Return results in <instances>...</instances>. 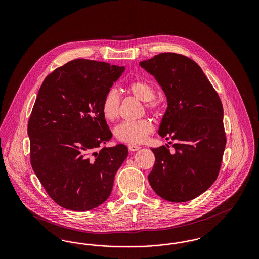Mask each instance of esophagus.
<instances>
[{
	"instance_id": "esophagus-1",
	"label": "esophagus",
	"mask_w": 259,
	"mask_h": 259,
	"mask_svg": "<svg viewBox=\"0 0 259 259\" xmlns=\"http://www.w3.org/2000/svg\"><path fill=\"white\" fill-rule=\"evenodd\" d=\"M128 148H129L130 151H137V150H139V149L141 148V147L138 146V145H136V144H130V145L128 146Z\"/></svg>"
}]
</instances>
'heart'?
<instances>
[{
    "label": "heart",
    "instance_id": "b5f03b06",
    "mask_svg": "<svg viewBox=\"0 0 259 259\" xmlns=\"http://www.w3.org/2000/svg\"><path fill=\"white\" fill-rule=\"evenodd\" d=\"M128 93L133 95L143 102L145 108L154 114H161L164 104L160 99L155 96V88L145 79H135L128 82L125 87ZM101 110L104 117L108 121H114L119 116L120 98L114 91H109L102 101ZM154 130L153 123L148 118L140 119L137 121H124L117 125L114 129V135L120 142L128 144H141L148 139V135Z\"/></svg>",
    "mask_w": 259,
    "mask_h": 259
}]
</instances>
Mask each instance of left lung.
I'll return each instance as SVG.
<instances>
[{
	"mask_svg": "<svg viewBox=\"0 0 259 259\" xmlns=\"http://www.w3.org/2000/svg\"><path fill=\"white\" fill-rule=\"evenodd\" d=\"M140 65L167 97L159 135L177 141L174 151L168 145L151 148L155 162L148 182L161 198L187 202L219 176L226 145L222 101L200 66L185 55L164 52Z\"/></svg>",
	"mask_w": 259,
	"mask_h": 259,
	"instance_id": "obj_1",
	"label": "left lung"
}]
</instances>
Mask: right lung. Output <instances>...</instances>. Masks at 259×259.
Returning a JSON list of instances; mask_svg holds the SVG:
<instances>
[{"label": "right lung", "instance_id": "1", "mask_svg": "<svg viewBox=\"0 0 259 259\" xmlns=\"http://www.w3.org/2000/svg\"><path fill=\"white\" fill-rule=\"evenodd\" d=\"M124 67L75 59L55 69L38 90L28 122L31 165L59 206L84 211L111 195L128 155L125 145L103 148L111 130L101 105Z\"/></svg>", "mask_w": 259, "mask_h": 259}]
</instances>
